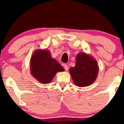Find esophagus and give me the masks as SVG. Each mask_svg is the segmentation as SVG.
Returning <instances> with one entry per match:
<instances>
[{
	"label": "esophagus",
	"mask_w": 124,
	"mask_h": 124,
	"mask_svg": "<svg viewBox=\"0 0 124 124\" xmlns=\"http://www.w3.org/2000/svg\"><path fill=\"white\" fill-rule=\"evenodd\" d=\"M63 68H64V69L65 71H68V66L66 64L63 65Z\"/></svg>",
	"instance_id": "1"
}]
</instances>
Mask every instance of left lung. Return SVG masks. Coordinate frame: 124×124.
I'll return each mask as SVG.
<instances>
[{
    "mask_svg": "<svg viewBox=\"0 0 124 124\" xmlns=\"http://www.w3.org/2000/svg\"><path fill=\"white\" fill-rule=\"evenodd\" d=\"M98 64L93 56L81 52L76 56L74 67L69 70L75 85L85 87L91 85L97 79L98 73Z\"/></svg>",
    "mask_w": 124,
    "mask_h": 124,
    "instance_id": "left-lung-1",
    "label": "left lung"
}]
</instances>
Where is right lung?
Listing matches in <instances>:
<instances>
[{
  "mask_svg": "<svg viewBox=\"0 0 124 124\" xmlns=\"http://www.w3.org/2000/svg\"><path fill=\"white\" fill-rule=\"evenodd\" d=\"M30 68L32 76L42 84L52 82L57 72L64 71L61 65L52 58L48 50H36L30 61Z\"/></svg>",
  "mask_w": 124,
  "mask_h": 124,
  "instance_id": "right-lung-1",
  "label": "right lung"
}]
</instances>
